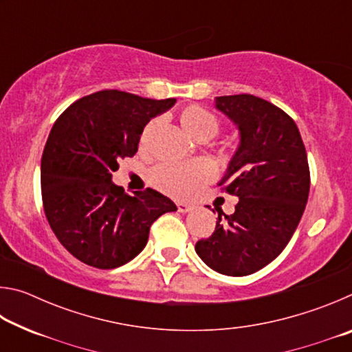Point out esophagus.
<instances>
[{
	"label": "esophagus",
	"mask_w": 352,
	"mask_h": 352,
	"mask_svg": "<svg viewBox=\"0 0 352 352\" xmlns=\"http://www.w3.org/2000/svg\"><path fill=\"white\" fill-rule=\"evenodd\" d=\"M192 205H189V204H182V201H178L177 204V210L180 211V212H189L190 210H192Z\"/></svg>",
	"instance_id": "34e87169"
}]
</instances>
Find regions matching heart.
<instances>
[{
	"label": "heart",
	"mask_w": 352,
	"mask_h": 352,
	"mask_svg": "<svg viewBox=\"0 0 352 352\" xmlns=\"http://www.w3.org/2000/svg\"><path fill=\"white\" fill-rule=\"evenodd\" d=\"M178 126L189 138L197 141H206L216 136L220 124L219 119L210 110L200 105H186L177 115ZM155 129V121L146 124L141 133V147L146 146L148 135ZM212 177V168L205 162L189 163V164H174L163 163L153 168L148 174L152 186L162 192L175 199H188L195 190L200 189Z\"/></svg>",
	"instance_id": "1"
}]
</instances>
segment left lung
Wrapping results in <instances>:
<instances>
[{
  "instance_id": "8db88e82",
  "label": "left lung",
  "mask_w": 352,
  "mask_h": 352,
  "mask_svg": "<svg viewBox=\"0 0 352 352\" xmlns=\"http://www.w3.org/2000/svg\"><path fill=\"white\" fill-rule=\"evenodd\" d=\"M216 107L241 132V144L219 183L239 201L230 216L216 208V230L195 243V252L222 275L245 276L270 264L294 236L311 172L300 130L287 113L253 94L220 96Z\"/></svg>"
}]
</instances>
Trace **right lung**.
<instances>
[{
    "instance_id": "right-lung-1",
    "label": "right lung",
    "mask_w": 352,
    "mask_h": 352,
    "mask_svg": "<svg viewBox=\"0 0 352 352\" xmlns=\"http://www.w3.org/2000/svg\"><path fill=\"white\" fill-rule=\"evenodd\" d=\"M174 104L102 90L76 100L52 126L41 155V199L57 239L83 264H127L146 247L155 220L177 211L157 190L129 195L111 182L119 160L138 152L146 124Z\"/></svg>"
}]
</instances>
